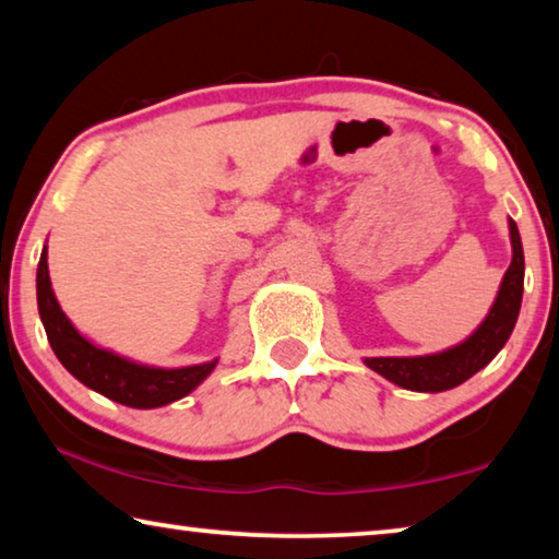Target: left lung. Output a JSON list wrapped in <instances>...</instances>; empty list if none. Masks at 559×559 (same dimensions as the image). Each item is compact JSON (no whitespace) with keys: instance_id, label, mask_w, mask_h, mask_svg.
<instances>
[{"instance_id":"left-lung-1","label":"left lung","mask_w":559,"mask_h":559,"mask_svg":"<svg viewBox=\"0 0 559 559\" xmlns=\"http://www.w3.org/2000/svg\"><path fill=\"white\" fill-rule=\"evenodd\" d=\"M512 238V263L507 269L502 286L495 298V306L489 308L487 319L481 326L462 341L460 346L447 348L441 354L429 356H379V359H364V364L391 384L412 389V391H447L464 384L479 369L495 359L502 352V346L510 338V333L518 323L524 288V253L518 223L510 221Z\"/></svg>"}]
</instances>
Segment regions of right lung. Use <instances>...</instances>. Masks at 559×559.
Masks as SVG:
<instances>
[{"instance_id":"right-lung-1","label":"right lung","mask_w":559,"mask_h":559,"mask_svg":"<svg viewBox=\"0 0 559 559\" xmlns=\"http://www.w3.org/2000/svg\"><path fill=\"white\" fill-rule=\"evenodd\" d=\"M37 306L49 346L64 369L97 394L132 406V409H155V406L178 402V399L188 396L218 364L215 359L207 364L182 366V369H157V366L128 361L107 352V348L95 346L72 326L57 304L47 271V246L37 265Z\"/></svg>"}]
</instances>
